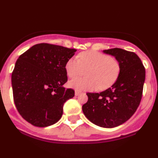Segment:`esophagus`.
Instances as JSON below:
<instances>
[{
	"label": "esophagus",
	"mask_w": 158,
	"mask_h": 158,
	"mask_svg": "<svg viewBox=\"0 0 158 158\" xmlns=\"http://www.w3.org/2000/svg\"><path fill=\"white\" fill-rule=\"evenodd\" d=\"M79 94H81V92H79V91H78V90H76V92H75V95L79 96Z\"/></svg>",
	"instance_id": "1"
}]
</instances>
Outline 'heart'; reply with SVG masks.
Listing matches in <instances>:
<instances>
[{"label": "heart", "instance_id": "1", "mask_svg": "<svg viewBox=\"0 0 158 158\" xmlns=\"http://www.w3.org/2000/svg\"><path fill=\"white\" fill-rule=\"evenodd\" d=\"M78 57H71L65 64V71L69 78H76L86 71V77L74 79L69 82L70 87L78 91L104 89L115 82L120 72L117 59L104 53L87 51L79 53Z\"/></svg>", "mask_w": 158, "mask_h": 158}]
</instances>
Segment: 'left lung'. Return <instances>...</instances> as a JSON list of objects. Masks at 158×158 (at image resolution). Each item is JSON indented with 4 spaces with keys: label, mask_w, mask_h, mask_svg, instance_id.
<instances>
[{
    "label": "left lung",
    "mask_w": 158,
    "mask_h": 158,
    "mask_svg": "<svg viewBox=\"0 0 158 158\" xmlns=\"http://www.w3.org/2000/svg\"><path fill=\"white\" fill-rule=\"evenodd\" d=\"M120 64L117 80L110 88L87 93L88 101L82 111L92 123L103 128H114L129 120L139 107L145 81V68L137 54L121 48L104 50Z\"/></svg>",
    "instance_id": "1"
}]
</instances>
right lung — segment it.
<instances>
[{
	"mask_svg": "<svg viewBox=\"0 0 158 158\" xmlns=\"http://www.w3.org/2000/svg\"><path fill=\"white\" fill-rule=\"evenodd\" d=\"M76 49L39 44L19 56L11 75L13 98L22 117L37 127L56 123L63 105L75 96L63 85L68 81L65 64Z\"/></svg>",
	"mask_w": 158,
	"mask_h": 158,
	"instance_id": "right-lung-1",
	"label": "right lung"
}]
</instances>
